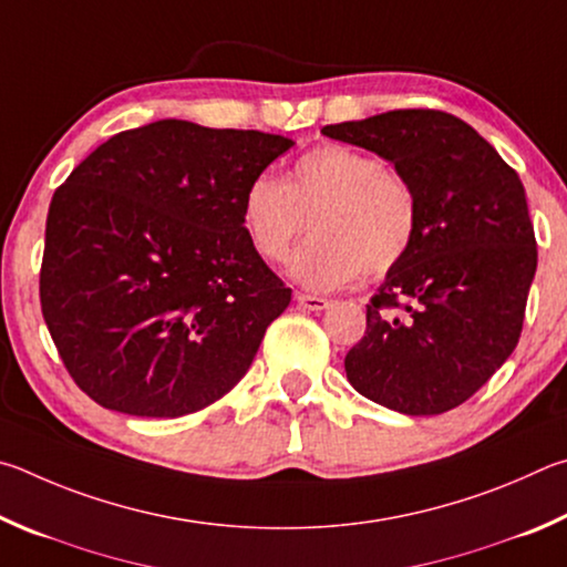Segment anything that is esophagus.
<instances>
[{
    "mask_svg": "<svg viewBox=\"0 0 567 567\" xmlns=\"http://www.w3.org/2000/svg\"><path fill=\"white\" fill-rule=\"evenodd\" d=\"M296 303L303 306V309L309 311H323L329 309V299H323V296H311V293H296Z\"/></svg>",
    "mask_w": 567,
    "mask_h": 567,
    "instance_id": "esophagus-1",
    "label": "esophagus"
}]
</instances>
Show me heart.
Listing matches in <instances>:
<instances>
[{
    "label": "heart",
    "instance_id": "1",
    "mask_svg": "<svg viewBox=\"0 0 567 567\" xmlns=\"http://www.w3.org/2000/svg\"><path fill=\"white\" fill-rule=\"evenodd\" d=\"M311 216L309 241L289 274L311 291H333L361 271H393L419 236V198L383 158L346 144L303 152L286 172L254 176L241 194V226L254 251L281 261Z\"/></svg>",
    "mask_w": 567,
    "mask_h": 567
}]
</instances>
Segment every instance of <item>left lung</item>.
<instances>
[{
	"instance_id": "left-lung-1",
	"label": "left lung",
	"mask_w": 567,
	"mask_h": 567,
	"mask_svg": "<svg viewBox=\"0 0 567 567\" xmlns=\"http://www.w3.org/2000/svg\"><path fill=\"white\" fill-rule=\"evenodd\" d=\"M321 134L391 162L421 212L409 256L365 306L346 375L391 411H451L520 339L538 266L523 182L471 124L435 109H395Z\"/></svg>"
}]
</instances>
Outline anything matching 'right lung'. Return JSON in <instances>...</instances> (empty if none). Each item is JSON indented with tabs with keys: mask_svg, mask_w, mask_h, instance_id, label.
Masks as SVG:
<instances>
[{
	"mask_svg": "<svg viewBox=\"0 0 567 567\" xmlns=\"http://www.w3.org/2000/svg\"><path fill=\"white\" fill-rule=\"evenodd\" d=\"M291 146L162 118L112 136L56 188L39 299L89 399L178 419L244 379L291 289L248 244L241 194Z\"/></svg>",
	"mask_w": 567,
	"mask_h": 567,
	"instance_id": "obj_1",
	"label": "right lung"
}]
</instances>
